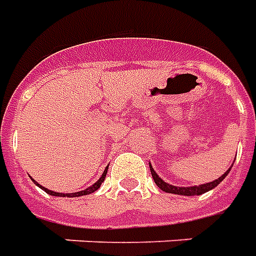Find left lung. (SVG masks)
I'll list each match as a JSON object with an SVG mask.
<instances>
[{"label": "left lung", "instance_id": "left-lung-1", "mask_svg": "<svg viewBox=\"0 0 256 256\" xmlns=\"http://www.w3.org/2000/svg\"><path fill=\"white\" fill-rule=\"evenodd\" d=\"M230 170H232V166H230L228 171L224 172L222 176H219L218 179H215L214 182L204 183V184H200V186L179 188V186H172V184H170V183L164 182V180H162V179L156 174V171L153 170V166H152V164H150V172H152V176H153L156 184H157L162 192H166V193H172V194H179V196H200L202 194V193L210 192V190L214 189V188H216L219 183L222 182L224 178L228 176V174L230 172Z\"/></svg>", "mask_w": 256, "mask_h": 256}]
</instances>
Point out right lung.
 <instances>
[{"label":"right lung","instance_id":"1","mask_svg":"<svg viewBox=\"0 0 256 256\" xmlns=\"http://www.w3.org/2000/svg\"><path fill=\"white\" fill-rule=\"evenodd\" d=\"M108 166H106V170H104V172H103V175L100 178H99V180L98 182H95L92 186H90L88 189L85 190H81V192H77V193H58V192H52V190H48L45 189V188H42L40 183H37L34 179H32V182L37 184L38 188H41V189L44 190V192H46L50 196H58V197H80V196H85V194H90V193H94L95 190H98L99 188H100V184H102V182H104V178H106V174H108Z\"/></svg>","mask_w":256,"mask_h":256}]
</instances>
